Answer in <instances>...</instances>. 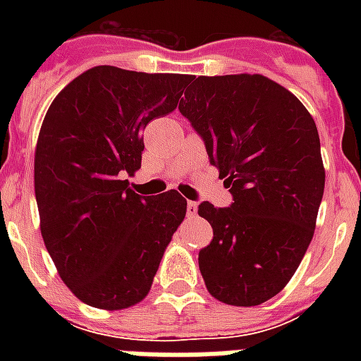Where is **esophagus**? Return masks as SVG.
<instances>
[{"mask_svg":"<svg viewBox=\"0 0 361 361\" xmlns=\"http://www.w3.org/2000/svg\"><path fill=\"white\" fill-rule=\"evenodd\" d=\"M195 214H197V203L189 201V203H188V216H195Z\"/></svg>","mask_w":361,"mask_h":361,"instance_id":"obj_1","label":"esophagus"}]
</instances>
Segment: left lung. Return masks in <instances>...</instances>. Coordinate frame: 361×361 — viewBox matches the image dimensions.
<instances>
[{"label": "left lung", "instance_id": "obj_1", "mask_svg": "<svg viewBox=\"0 0 361 361\" xmlns=\"http://www.w3.org/2000/svg\"><path fill=\"white\" fill-rule=\"evenodd\" d=\"M234 203L199 204L212 242L199 251L207 290L259 305L286 286L315 232L325 189L317 126L298 98L263 75L189 77L180 100Z\"/></svg>", "mask_w": 361, "mask_h": 361}]
</instances>
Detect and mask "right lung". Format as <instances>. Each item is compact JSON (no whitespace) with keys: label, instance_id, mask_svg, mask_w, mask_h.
<instances>
[{"label":"right lung","instance_id":"right-lung-1","mask_svg":"<svg viewBox=\"0 0 361 361\" xmlns=\"http://www.w3.org/2000/svg\"><path fill=\"white\" fill-rule=\"evenodd\" d=\"M188 81L98 66L48 108L35 152L40 232L61 280L87 305L141 302L185 219L178 191L137 195L126 178L141 168L145 127L176 110Z\"/></svg>","mask_w":361,"mask_h":361}]
</instances>
